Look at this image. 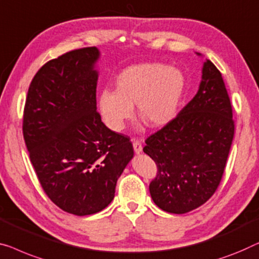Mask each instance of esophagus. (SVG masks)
Instances as JSON below:
<instances>
[{
    "label": "esophagus",
    "instance_id": "34e87169",
    "mask_svg": "<svg viewBox=\"0 0 259 259\" xmlns=\"http://www.w3.org/2000/svg\"><path fill=\"white\" fill-rule=\"evenodd\" d=\"M133 148H134V152L137 153V154H140L142 152V144L139 140H133Z\"/></svg>",
    "mask_w": 259,
    "mask_h": 259
}]
</instances>
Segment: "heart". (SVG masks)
<instances>
[{"instance_id":"1","label":"heart","mask_w":259,"mask_h":259,"mask_svg":"<svg viewBox=\"0 0 259 259\" xmlns=\"http://www.w3.org/2000/svg\"><path fill=\"white\" fill-rule=\"evenodd\" d=\"M186 92L185 74L162 63H142L127 67L115 79V91L104 90L98 110L104 122L120 132L134 114L151 127L167 126L176 118Z\"/></svg>"}]
</instances>
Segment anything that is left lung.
<instances>
[{
  "instance_id": "1",
  "label": "left lung",
  "mask_w": 259,
  "mask_h": 259,
  "mask_svg": "<svg viewBox=\"0 0 259 259\" xmlns=\"http://www.w3.org/2000/svg\"><path fill=\"white\" fill-rule=\"evenodd\" d=\"M234 133L232 106L222 74L207 59L194 98L173 121L145 141L144 152L157 168L149 183L157 207L186 213L205 203L222 180Z\"/></svg>"
}]
</instances>
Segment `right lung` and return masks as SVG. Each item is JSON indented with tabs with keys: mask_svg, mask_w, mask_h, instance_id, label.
<instances>
[{
	"mask_svg": "<svg viewBox=\"0 0 259 259\" xmlns=\"http://www.w3.org/2000/svg\"><path fill=\"white\" fill-rule=\"evenodd\" d=\"M96 47L72 50L37 71L29 86L23 137L48 197L69 213L92 215L111 203L133 157L130 138L97 112Z\"/></svg>",
	"mask_w": 259,
	"mask_h": 259,
	"instance_id": "1",
	"label": "right lung"
}]
</instances>
